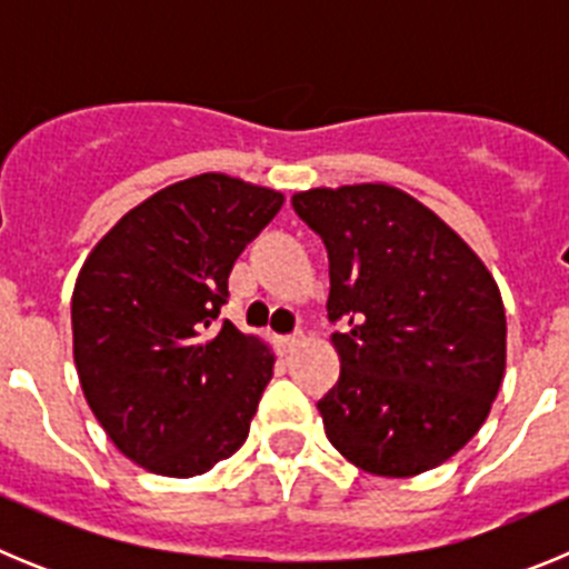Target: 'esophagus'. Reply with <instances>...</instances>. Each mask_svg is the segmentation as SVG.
Here are the masks:
<instances>
[{
	"label": "esophagus",
	"instance_id": "obj_1",
	"mask_svg": "<svg viewBox=\"0 0 569 569\" xmlns=\"http://www.w3.org/2000/svg\"><path fill=\"white\" fill-rule=\"evenodd\" d=\"M301 345V333H290V336H281V350H296Z\"/></svg>",
	"mask_w": 569,
	"mask_h": 569
}]
</instances>
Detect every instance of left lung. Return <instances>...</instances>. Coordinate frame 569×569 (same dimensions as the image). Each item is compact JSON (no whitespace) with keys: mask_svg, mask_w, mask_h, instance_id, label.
<instances>
[{"mask_svg":"<svg viewBox=\"0 0 569 569\" xmlns=\"http://www.w3.org/2000/svg\"><path fill=\"white\" fill-rule=\"evenodd\" d=\"M330 261L341 373L319 399L330 445L365 472L433 470L479 433L505 376L507 319L481 259L387 184L290 199Z\"/></svg>","mask_w":569,"mask_h":569,"instance_id":"1","label":"left lung"}]
</instances>
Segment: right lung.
I'll return each mask as SVG.
<instances>
[{
  "label": "right lung",
  "instance_id": "add662e5",
  "mask_svg": "<svg viewBox=\"0 0 569 569\" xmlns=\"http://www.w3.org/2000/svg\"><path fill=\"white\" fill-rule=\"evenodd\" d=\"M281 202L224 173L193 176L122 216L82 264L70 325L84 399L150 472L199 476L248 439L273 356L219 310L236 259Z\"/></svg>",
  "mask_w": 569,
  "mask_h": 569
}]
</instances>
